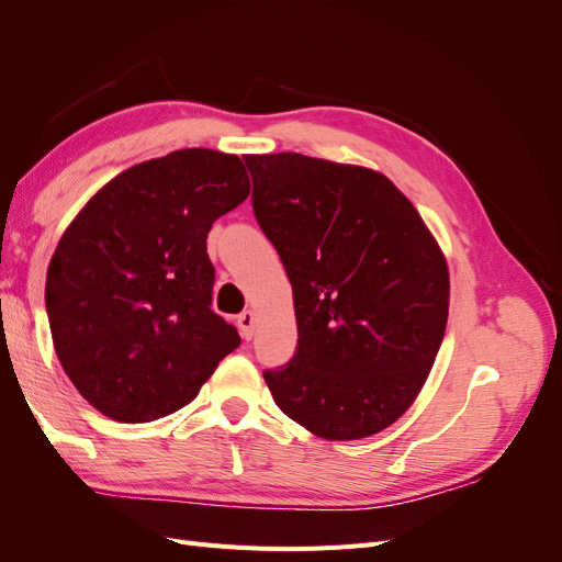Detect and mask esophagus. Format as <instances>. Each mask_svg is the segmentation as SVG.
<instances>
[{
	"instance_id": "34e87169",
	"label": "esophagus",
	"mask_w": 562,
	"mask_h": 562,
	"mask_svg": "<svg viewBox=\"0 0 562 562\" xmlns=\"http://www.w3.org/2000/svg\"><path fill=\"white\" fill-rule=\"evenodd\" d=\"M252 328H255V314L252 312H244L239 316V330L244 335V339H250L252 337Z\"/></svg>"
}]
</instances>
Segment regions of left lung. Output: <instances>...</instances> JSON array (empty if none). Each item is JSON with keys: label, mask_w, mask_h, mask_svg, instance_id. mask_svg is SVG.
I'll return each mask as SVG.
<instances>
[{"label": "left lung", "mask_w": 562, "mask_h": 562, "mask_svg": "<svg viewBox=\"0 0 562 562\" xmlns=\"http://www.w3.org/2000/svg\"><path fill=\"white\" fill-rule=\"evenodd\" d=\"M244 161L297 321L293 361L265 372L271 396L318 438L380 434L415 403L443 342L446 255L411 199L372 168L297 151Z\"/></svg>", "instance_id": "obj_1"}]
</instances>
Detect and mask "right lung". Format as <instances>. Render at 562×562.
Instances as JSON below:
<instances>
[{
	"instance_id": "1",
	"label": "right lung",
	"mask_w": 562,
	"mask_h": 562,
	"mask_svg": "<svg viewBox=\"0 0 562 562\" xmlns=\"http://www.w3.org/2000/svg\"><path fill=\"white\" fill-rule=\"evenodd\" d=\"M248 194L236 155L178 149L112 178L63 232L46 271L48 326L98 413L124 424L171 415L241 345L211 310L206 239Z\"/></svg>"
}]
</instances>
